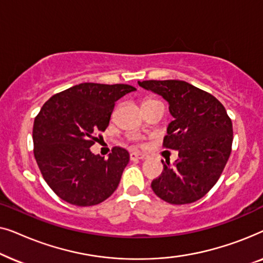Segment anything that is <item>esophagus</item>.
I'll list each match as a JSON object with an SVG mask.
<instances>
[{
	"label": "esophagus",
	"instance_id": "obj_1",
	"mask_svg": "<svg viewBox=\"0 0 263 263\" xmlns=\"http://www.w3.org/2000/svg\"><path fill=\"white\" fill-rule=\"evenodd\" d=\"M147 156L146 154H142V153H136V152H133L130 153V159L132 160H136V159H146Z\"/></svg>",
	"mask_w": 263,
	"mask_h": 263
}]
</instances>
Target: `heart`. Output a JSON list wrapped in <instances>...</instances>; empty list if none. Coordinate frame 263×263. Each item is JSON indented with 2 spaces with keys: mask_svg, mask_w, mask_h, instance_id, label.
I'll list each match as a JSON object with an SVG mask.
<instances>
[{
  "mask_svg": "<svg viewBox=\"0 0 263 263\" xmlns=\"http://www.w3.org/2000/svg\"><path fill=\"white\" fill-rule=\"evenodd\" d=\"M147 100H152V99H147ZM147 100H145V102H147Z\"/></svg>",
  "mask_w": 263,
  "mask_h": 263,
  "instance_id": "1",
  "label": "heart"
}]
</instances>
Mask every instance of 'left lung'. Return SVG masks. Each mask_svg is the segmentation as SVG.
<instances>
[{"label":"left lung","mask_w":263,"mask_h":263,"mask_svg":"<svg viewBox=\"0 0 263 263\" xmlns=\"http://www.w3.org/2000/svg\"><path fill=\"white\" fill-rule=\"evenodd\" d=\"M138 84L168 103L174 121L163 146L178 151L174 166L163 164V172L151 186L158 197L171 204L195 202L213 188L228 163L233 140L231 118L215 97L185 81Z\"/></svg>","instance_id":"left-lung-1"}]
</instances>
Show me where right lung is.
<instances>
[{"mask_svg":"<svg viewBox=\"0 0 263 263\" xmlns=\"http://www.w3.org/2000/svg\"><path fill=\"white\" fill-rule=\"evenodd\" d=\"M135 89L84 82L52 96L35 116V161L48 185L66 202L95 206L117 189L129 163L128 151L114 147L105 159L89 147L109 125L115 103Z\"/></svg>","mask_w":263,"mask_h":263,"instance_id":"add662e5","label":"right lung"}]
</instances>
